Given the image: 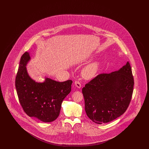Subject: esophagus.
<instances>
[{
    "instance_id": "esophagus-1",
    "label": "esophagus",
    "mask_w": 149,
    "mask_h": 149,
    "mask_svg": "<svg viewBox=\"0 0 149 149\" xmlns=\"http://www.w3.org/2000/svg\"><path fill=\"white\" fill-rule=\"evenodd\" d=\"M75 85H76V86L78 87V88H80L81 87V84L80 82L78 80H76L75 81Z\"/></svg>"
}]
</instances>
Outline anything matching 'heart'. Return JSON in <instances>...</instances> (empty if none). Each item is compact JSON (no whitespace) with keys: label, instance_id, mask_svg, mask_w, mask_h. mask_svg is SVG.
<instances>
[{"label":"heart","instance_id":"b5f03b06","mask_svg":"<svg viewBox=\"0 0 149 149\" xmlns=\"http://www.w3.org/2000/svg\"><path fill=\"white\" fill-rule=\"evenodd\" d=\"M98 64L97 63H93L86 66L83 71V75L86 79L93 78L98 69Z\"/></svg>","mask_w":149,"mask_h":149}]
</instances>
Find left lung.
Instances as JSON below:
<instances>
[{
  "mask_svg": "<svg viewBox=\"0 0 149 149\" xmlns=\"http://www.w3.org/2000/svg\"><path fill=\"white\" fill-rule=\"evenodd\" d=\"M134 85L129 62L118 71L98 74L82 89L88 117L94 123L102 124L120 116L129 106Z\"/></svg>",
  "mask_w": 149,
  "mask_h": 149,
  "instance_id": "1",
  "label": "left lung"
}]
</instances>
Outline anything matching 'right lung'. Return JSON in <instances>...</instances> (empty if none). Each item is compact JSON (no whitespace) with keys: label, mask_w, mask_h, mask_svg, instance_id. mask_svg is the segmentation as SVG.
Listing matches in <instances>:
<instances>
[{"label":"right lung","mask_w":149,"mask_h":149,"mask_svg":"<svg viewBox=\"0 0 149 149\" xmlns=\"http://www.w3.org/2000/svg\"><path fill=\"white\" fill-rule=\"evenodd\" d=\"M29 59L28 52L22 55L15 77L19 101L29 117L43 122H52L59 116L62 102L71 92L72 81L58 82L46 78L43 83H36L29 77L26 68Z\"/></svg>","instance_id":"1"}]
</instances>
